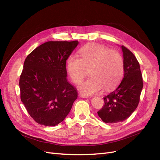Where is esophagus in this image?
<instances>
[{
  "mask_svg": "<svg viewBox=\"0 0 160 160\" xmlns=\"http://www.w3.org/2000/svg\"><path fill=\"white\" fill-rule=\"evenodd\" d=\"M79 96L81 97V98H89L88 95H85L83 93H79Z\"/></svg>",
  "mask_w": 160,
  "mask_h": 160,
  "instance_id": "obj_1",
  "label": "esophagus"
}]
</instances>
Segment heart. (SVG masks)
Masks as SVG:
<instances>
[{"instance_id": "b5f03b06", "label": "heart", "mask_w": 160, "mask_h": 160, "mask_svg": "<svg viewBox=\"0 0 160 160\" xmlns=\"http://www.w3.org/2000/svg\"><path fill=\"white\" fill-rule=\"evenodd\" d=\"M80 58L72 55L67 60V70L75 84H79L88 73L91 77L82 83L79 90L85 95L98 93L103 88L109 91L122 80L124 61L118 51L98 44L85 46L79 51Z\"/></svg>"}]
</instances>
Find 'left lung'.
<instances>
[{
  "label": "left lung",
  "mask_w": 160,
  "mask_h": 160,
  "mask_svg": "<svg viewBox=\"0 0 160 160\" xmlns=\"http://www.w3.org/2000/svg\"><path fill=\"white\" fill-rule=\"evenodd\" d=\"M124 61V75L116 89L105 96L99 117L107 123L123 122L133 113L139 102L143 86L140 66L136 57L125 46H122Z\"/></svg>",
  "instance_id": "obj_1"
}]
</instances>
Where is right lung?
I'll return each instance as SVG.
<instances>
[{
    "label": "right lung",
    "instance_id": "add662e5",
    "mask_svg": "<svg viewBox=\"0 0 160 160\" xmlns=\"http://www.w3.org/2000/svg\"><path fill=\"white\" fill-rule=\"evenodd\" d=\"M78 44L48 41L25 59L19 79L21 99L37 123L55 126L62 122L77 98L76 89L66 78V61Z\"/></svg>",
    "mask_w": 160,
    "mask_h": 160
}]
</instances>
